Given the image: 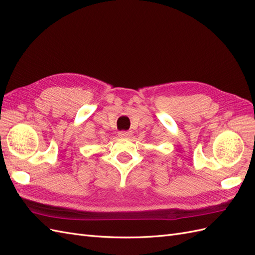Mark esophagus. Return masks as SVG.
Listing matches in <instances>:
<instances>
[{"instance_id":"1","label":"esophagus","mask_w":255,"mask_h":255,"mask_svg":"<svg viewBox=\"0 0 255 255\" xmlns=\"http://www.w3.org/2000/svg\"><path fill=\"white\" fill-rule=\"evenodd\" d=\"M119 135L121 136V138H129V136L131 135V132H130V131H120Z\"/></svg>"}]
</instances>
